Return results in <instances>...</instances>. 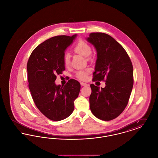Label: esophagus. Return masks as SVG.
Instances as JSON below:
<instances>
[{
    "label": "esophagus",
    "mask_w": 158,
    "mask_h": 158,
    "mask_svg": "<svg viewBox=\"0 0 158 158\" xmlns=\"http://www.w3.org/2000/svg\"><path fill=\"white\" fill-rule=\"evenodd\" d=\"M81 85L83 86H88L89 85L88 83H86L84 82H81Z\"/></svg>",
    "instance_id": "34e87169"
}]
</instances>
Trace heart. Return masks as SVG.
I'll use <instances>...</instances> for the list:
<instances>
[{"instance_id": "obj_1", "label": "heart", "mask_w": 158, "mask_h": 158, "mask_svg": "<svg viewBox=\"0 0 158 158\" xmlns=\"http://www.w3.org/2000/svg\"><path fill=\"white\" fill-rule=\"evenodd\" d=\"M74 51L76 53L82 55L85 57H88L92 53V48L90 45L85 41L80 40L74 47ZM64 63L66 66H68L70 64V55L68 53L64 54ZM89 72V69L79 71L76 73V76L78 79L81 80H85L87 78V76Z\"/></svg>"}]
</instances>
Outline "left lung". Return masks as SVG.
<instances>
[{
  "instance_id": "8db88e82",
  "label": "left lung",
  "mask_w": 158,
  "mask_h": 158,
  "mask_svg": "<svg viewBox=\"0 0 158 158\" xmlns=\"http://www.w3.org/2000/svg\"><path fill=\"white\" fill-rule=\"evenodd\" d=\"M86 40L97 53L93 81L106 79L104 88L90 84V111L100 120H111L127 105L133 86V65L124 48L110 35L92 32Z\"/></svg>"
}]
</instances>
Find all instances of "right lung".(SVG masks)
I'll return each instance as SVG.
<instances>
[{"mask_svg":"<svg viewBox=\"0 0 158 158\" xmlns=\"http://www.w3.org/2000/svg\"><path fill=\"white\" fill-rule=\"evenodd\" d=\"M77 35L50 38L33 50L27 63L28 86L38 109L48 119L60 121L74 110L81 85L70 79L64 86L55 83L56 75L65 70L64 52Z\"/></svg>","mask_w":158,"mask_h":158,"instance_id":"right-lung-1","label":"right lung"}]
</instances>
